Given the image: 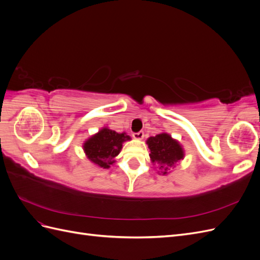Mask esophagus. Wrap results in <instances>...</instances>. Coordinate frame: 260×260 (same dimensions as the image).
<instances>
[{
	"instance_id": "obj_1",
	"label": "esophagus",
	"mask_w": 260,
	"mask_h": 260,
	"mask_svg": "<svg viewBox=\"0 0 260 260\" xmlns=\"http://www.w3.org/2000/svg\"><path fill=\"white\" fill-rule=\"evenodd\" d=\"M132 137L135 138L136 140H142L144 138V132L143 131H139V132H136L133 133Z\"/></svg>"
}]
</instances>
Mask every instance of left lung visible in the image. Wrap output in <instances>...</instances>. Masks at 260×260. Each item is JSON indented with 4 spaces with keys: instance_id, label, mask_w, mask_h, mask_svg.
Returning <instances> with one entry per match:
<instances>
[{
    "instance_id": "8db88e82",
    "label": "left lung",
    "mask_w": 260,
    "mask_h": 260,
    "mask_svg": "<svg viewBox=\"0 0 260 260\" xmlns=\"http://www.w3.org/2000/svg\"><path fill=\"white\" fill-rule=\"evenodd\" d=\"M146 144L151 151L149 157L152 162L158 165L162 175H167V170L175 167L176 162L184 157L182 146L168 133L164 132L148 138Z\"/></svg>"
}]
</instances>
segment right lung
<instances>
[{
    "mask_svg": "<svg viewBox=\"0 0 260 260\" xmlns=\"http://www.w3.org/2000/svg\"><path fill=\"white\" fill-rule=\"evenodd\" d=\"M129 140L131 138L127 133H118L105 127L85 141L83 151L91 162L108 169L115 162V157L120 153L122 143Z\"/></svg>",
    "mask_w": 260,
    "mask_h": 260,
    "instance_id": "obj_1",
    "label": "right lung"
}]
</instances>
